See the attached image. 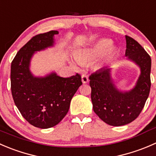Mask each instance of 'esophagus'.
Listing matches in <instances>:
<instances>
[{"mask_svg": "<svg viewBox=\"0 0 156 156\" xmlns=\"http://www.w3.org/2000/svg\"><path fill=\"white\" fill-rule=\"evenodd\" d=\"M82 82L83 83H86L89 82V78H88V76L86 74L82 75Z\"/></svg>", "mask_w": 156, "mask_h": 156, "instance_id": "obj_1", "label": "esophagus"}]
</instances>
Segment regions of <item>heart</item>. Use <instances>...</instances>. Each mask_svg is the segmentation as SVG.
<instances>
[{
  "instance_id": "obj_1",
  "label": "heart",
  "mask_w": 156,
  "mask_h": 156,
  "mask_svg": "<svg viewBox=\"0 0 156 156\" xmlns=\"http://www.w3.org/2000/svg\"><path fill=\"white\" fill-rule=\"evenodd\" d=\"M112 44V40L108 38L98 40L89 48L76 51L74 55L75 59L80 64L85 65L101 55V58L97 63L96 67H103L113 58L116 51L115 48L110 47Z\"/></svg>"
}]
</instances>
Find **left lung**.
I'll use <instances>...</instances> for the list:
<instances>
[{"mask_svg": "<svg viewBox=\"0 0 156 156\" xmlns=\"http://www.w3.org/2000/svg\"><path fill=\"white\" fill-rule=\"evenodd\" d=\"M125 56L140 69L136 85L128 91L120 90L112 77V68L104 67L89 76L95 113L111 126L125 125L143 110L151 87V58L136 40L126 35Z\"/></svg>", "mask_w": 156, "mask_h": 156, "instance_id": "left-lung-1", "label": "left lung"}]
</instances>
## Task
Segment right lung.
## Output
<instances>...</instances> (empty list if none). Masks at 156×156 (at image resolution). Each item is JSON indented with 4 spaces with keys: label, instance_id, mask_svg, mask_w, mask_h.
<instances>
[{
    "label": "right lung",
    "instance_id": "obj_1",
    "mask_svg": "<svg viewBox=\"0 0 156 156\" xmlns=\"http://www.w3.org/2000/svg\"><path fill=\"white\" fill-rule=\"evenodd\" d=\"M52 30L31 38L17 52L11 63V92L22 116L34 127L47 129L57 125L69 111L70 101L83 83L81 76L64 78L51 72L35 76L30 70L34 54L55 45Z\"/></svg>",
    "mask_w": 156,
    "mask_h": 156
}]
</instances>
